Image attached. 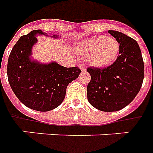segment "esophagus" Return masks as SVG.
I'll return each instance as SVG.
<instances>
[{
  "mask_svg": "<svg viewBox=\"0 0 153 153\" xmlns=\"http://www.w3.org/2000/svg\"><path fill=\"white\" fill-rule=\"evenodd\" d=\"M79 68H81V70H82V71H85V64H84L83 62H81V63L79 64Z\"/></svg>",
  "mask_w": 153,
  "mask_h": 153,
  "instance_id": "esophagus-1",
  "label": "esophagus"
}]
</instances>
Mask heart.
Masks as SVG:
<instances>
[{
  "instance_id": "heart-1",
  "label": "heart",
  "mask_w": 153,
  "mask_h": 153,
  "mask_svg": "<svg viewBox=\"0 0 153 153\" xmlns=\"http://www.w3.org/2000/svg\"><path fill=\"white\" fill-rule=\"evenodd\" d=\"M76 53L88 57L90 63L102 68L114 61L120 51V44L114 37L97 35L82 40L76 46Z\"/></svg>"
}]
</instances>
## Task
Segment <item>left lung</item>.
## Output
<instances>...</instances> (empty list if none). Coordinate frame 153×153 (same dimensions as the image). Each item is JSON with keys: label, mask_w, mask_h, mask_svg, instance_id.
I'll list each match as a JSON object with an SVG mask.
<instances>
[{"label": "left lung", "mask_w": 153, "mask_h": 153, "mask_svg": "<svg viewBox=\"0 0 153 153\" xmlns=\"http://www.w3.org/2000/svg\"><path fill=\"white\" fill-rule=\"evenodd\" d=\"M108 32L120 44V55L107 68L86 69L91 74L87 99L96 109L114 112L130 104L139 92L144 77V63L136 40L119 31Z\"/></svg>", "instance_id": "8db88e82"}]
</instances>
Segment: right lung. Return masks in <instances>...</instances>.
I'll use <instances>...</instances> for the list:
<instances>
[{
	"label": "right lung",
	"mask_w": 153,
	"mask_h": 153,
	"mask_svg": "<svg viewBox=\"0 0 153 153\" xmlns=\"http://www.w3.org/2000/svg\"><path fill=\"white\" fill-rule=\"evenodd\" d=\"M37 34L48 36L42 30H33L20 37L15 44L8 58L7 76L20 102L30 109L45 112L61 105L68 84L78 77L81 70L77 67L65 68L56 62L43 64L32 60L30 56L38 41Z\"/></svg>",
	"instance_id": "1"
}]
</instances>
